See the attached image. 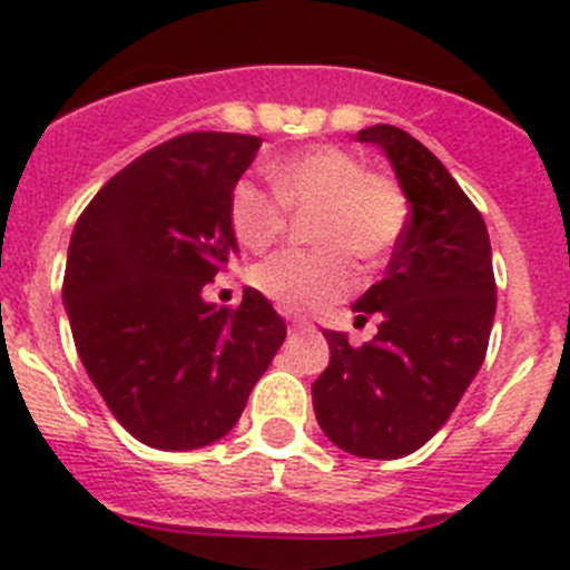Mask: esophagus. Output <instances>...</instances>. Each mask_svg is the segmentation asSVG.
Returning <instances> with one entry per match:
<instances>
[{"instance_id":"1","label":"esophagus","mask_w":570,"mask_h":570,"mask_svg":"<svg viewBox=\"0 0 570 570\" xmlns=\"http://www.w3.org/2000/svg\"><path fill=\"white\" fill-rule=\"evenodd\" d=\"M289 332H315V326L303 317H289Z\"/></svg>"}]
</instances>
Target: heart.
<instances>
[{"label":"heart","mask_w":570,"mask_h":570,"mask_svg":"<svg viewBox=\"0 0 570 570\" xmlns=\"http://www.w3.org/2000/svg\"><path fill=\"white\" fill-rule=\"evenodd\" d=\"M269 188L238 179L230 190V227L247 249L273 247L289 227V210H306L317 247L284 249L253 267L255 289L284 312L309 315L357 289L354 255L376 267L407 227V196L396 177L365 168L340 146H312L269 159Z\"/></svg>","instance_id":"obj_1"}]
</instances>
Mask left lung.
<instances>
[{
	"instance_id": "obj_1",
	"label": "left lung",
	"mask_w": 570,
	"mask_h": 570,
	"mask_svg": "<svg viewBox=\"0 0 570 570\" xmlns=\"http://www.w3.org/2000/svg\"><path fill=\"white\" fill-rule=\"evenodd\" d=\"M357 140L385 148L411 202L405 236L385 278L357 303V323L376 317L371 343L328 340V368L312 385L323 433L360 459H402L450 419L487 357L498 286L483 216L441 159L396 126Z\"/></svg>"
}]
</instances>
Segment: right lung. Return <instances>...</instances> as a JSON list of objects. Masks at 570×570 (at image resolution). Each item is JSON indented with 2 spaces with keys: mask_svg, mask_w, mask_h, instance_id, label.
<instances>
[{
  "mask_svg": "<svg viewBox=\"0 0 570 570\" xmlns=\"http://www.w3.org/2000/svg\"><path fill=\"white\" fill-rule=\"evenodd\" d=\"M253 135L188 131L95 194L67 253L63 306L111 416L157 450L219 441L286 337L273 303L244 289L216 309L202 289L238 255L230 190Z\"/></svg>",
  "mask_w": 570,
  "mask_h": 570,
  "instance_id": "obj_1",
  "label": "right lung"
}]
</instances>
